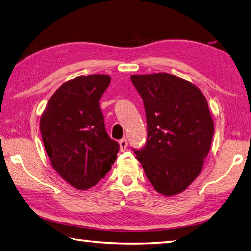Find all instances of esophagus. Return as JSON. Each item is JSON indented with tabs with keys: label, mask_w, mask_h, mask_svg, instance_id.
<instances>
[{
	"label": "esophagus",
	"mask_w": 251,
	"mask_h": 251,
	"mask_svg": "<svg viewBox=\"0 0 251 251\" xmlns=\"http://www.w3.org/2000/svg\"><path fill=\"white\" fill-rule=\"evenodd\" d=\"M119 143H120V150L122 151V152H124V151H126L127 150V147H128V142H127V139H121L120 141H119Z\"/></svg>",
	"instance_id": "obj_1"
}]
</instances>
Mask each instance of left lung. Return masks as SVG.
Returning a JSON list of instances; mask_svg holds the SVG:
<instances>
[{"label": "left lung", "instance_id": "left-lung-1", "mask_svg": "<svg viewBox=\"0 0 251 251\" xmlns=\"http://www.w3.org/2000/svg\"><path fill=\"white\" fill-rule=\"evenodd\" d=\"M145 104L148 140L136 150L148 180L164 196L183 192L210 150L214 121L204 94L166 72L130 76Z\"/></svg>", "mask_w": 251, "mask_h": 251}]
</instances>
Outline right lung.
I'll return each mask as SVG.
<instances>
[{
  "label": "right lung",
  "mask_w": 251,
  "mask_h": 251,
  "mask_svg": "<svg viewBox=\"0 0 251 251\" xmlns=\"http://www.w3.org/2000/svg\"><path fill=\"white\" fill-rule=\"evenodd\" d=\"M110 82L105 74L70 79L56 90L41 115V135L51 166L77 190L97 184L119 153L99 108Z\"/></svg>",
  "instance_id": "1"
}]
</instances>
